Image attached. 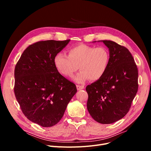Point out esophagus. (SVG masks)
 Here are the masks:
<instances>
[{"label":"esophagus","instance_id":"obj_1","mask_svg":"<svg viewBox=\"0 0 151 151\" xmlns=\"http://www.w3.org/2000/svg\"><path fill=\"white\" fill-rule=\"evenodd\" d=\"M76 88L78 91H80L84 88V86L83 85H76Z\"/></svg>","mask_w":151,"mask_h":151}]
</instances>
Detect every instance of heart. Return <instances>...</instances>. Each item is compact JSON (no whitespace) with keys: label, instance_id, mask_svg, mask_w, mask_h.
Segmentation results:
<instances>
[{"label":"heart","instance_id":"obj_1","mask_svg":"<svg viewBox=\"0 0 151 151\" xmlns=\"http://www.w3.org/2000/svg\"><path fill=\"white\" fill-rule=\"evenodd\" d=\"M54 62L59 72L71 77L79 68L81 71L75 76V80L83 83L86 80L96 81L104 75L109 63V52L104 46L94 47L84 44L71 47L68 55L59 52L55 55Z\"/></svg>","mask_w":151,"mask_h":151}]
</instances>
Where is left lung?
Instances as JSON below:
<instances>
[{
    "label": "left lung",
    "mask_w": 151,
    "mask_h": 151,
    "mask_svg": "<svg viewBox=\"0 0 151 151\" xmlns=\"http://www.w3.org/2000/svg\"><path fill=\"white\" fill-rule=\"evenodd\" d=\"M109 51V63L101 78L87 86L88 110L95 121L114 123L130 110L138 89V71L127 48L114 42L103 40Z\"/></svg>",
    "instance_id": "obj_1"
}]
</instances>
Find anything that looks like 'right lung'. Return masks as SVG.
Masks as SVG:
<instances>
[{
  "label": "right lung",
  "mask_w": 151,
  "mask_h": 151,
  "mask_svg": "<svg viewBox=\"0 0 151 151\" xmlns=\"http://www.w3.org/2000/svg\"><path fill=\"white\" fill-rule=\"evenodd\" d=\"M63 41H40L24 51L14 68V92L22 113L43 127L58 124L76 85L61 75L54 62L55 55L68 43Z\"/></svg>",
  "instance_id": "add662e5"
}]
</instances>
